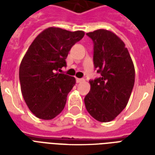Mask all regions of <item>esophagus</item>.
Listing matches in <instances>:
<instances>
[{"instance_id":"1","label":"esophagus","mask_w":155,"mask_h":155,"mask_svg":"<svg viewBox=\"0 0 155 155\" xmlns=\"http://www.w3.org/2000/svg\"><path fill=\"white\" fill-rule=\"evenodd\" d=\"M84 79H80V78H76V82L77 83H81V82H84Z\"/></svg>"}]
</instances>
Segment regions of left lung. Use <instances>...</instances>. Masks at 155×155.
<instances>
[{
	"label": "left lung",
	"mask_w": 155,
	"mask_h": 155,
	"mask_svg": "<svg viewBox=\"0 0 155 155\" xmlns=\"http://www.w3.org/2000/svg\"><path fill=\"white\" fill-rule=\"evenodd\" d=\"M86 35L94 42V64L101 76L90 81L91 91L84 97V104L94 119L110 122L130 100L135 79L133 61L114 32L100 29Z\"/></svg>",
	"instance_id": "1"
}]
</instances>
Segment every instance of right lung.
I'll return each instance as SVG.
<instances>
[{
  "label": "right lung",
  "instance_id": "1",
  "mask_svg": "<svg viewBox=\"0 0 155 155\" xmlns=\"http://www.w3.org/2000/svg\"><path fill=\"white\" fill-rule=\"evenodd\" d=\"M84 35L82 31L49 27L35 37L22 59L19 69L22 95L39 119L52 120L64 110L75 79L57 71L66 65L69 51Z\"/></svg>",
  "mask_w": 155,
  "mask_h": 155
}]
</instances>
